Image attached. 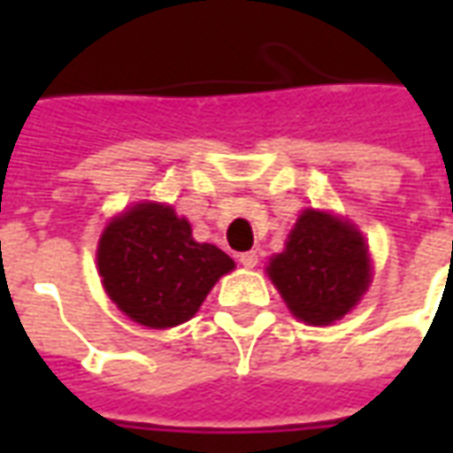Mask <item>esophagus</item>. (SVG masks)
Returning <instances> with one entry per match:
<instances>
[{"label": "esophagus", "instance_id": "obj_1", "mask_svg": "<svg viewBox=\"0 0 453 453\" xmlns=\"http://www.w3.org/2000/svg\"><path fill=\"white\" fill-rule=\"evenodd\" d=\"M257 262H259V259H257V252H242V255H240V265L245 266V269H255Z\"/></svg>", "mask_w": 453, "mask_h": 453}]
</instances>
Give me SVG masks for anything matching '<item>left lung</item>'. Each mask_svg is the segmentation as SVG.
Instances as JSON below:
<instances>
[{
	"mask_svg": "<svg viewBox=\"0 0 453 453\" xmlns=\"http://www.w3.org/2000/svg\"><path fill=\"white\" fill-rule=\"evenodd\" d=\"M266 274L298 320L333 325L369 288V247L349 220L308 208L288 233L284 252L269 259Z\"/></svg>",
	"mask_w": 453,
	"mask_h": 453,
	"instance_id": "8db88e82",
	"label": "left lung"
}]
</instances>
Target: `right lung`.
I'll return each mask as SVG.
<instances>
[{"instance_id": "add662e5", "label": "right lung", "mask_w": 453, "mask_h": 453, "mask_svg": "<svg viewBox=\"0 0 453 453\" xmlns=\"http://www.w3.org/2000/svg\"><path fill=\"white\" fill-rule=\"evenodd\" d=\"M102 284L133 323L165 330L191 320L235 262L191 237L187 218L165 203H135L104 227L96 247Z\"/></svg>"}]
</instances>
